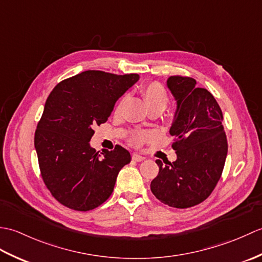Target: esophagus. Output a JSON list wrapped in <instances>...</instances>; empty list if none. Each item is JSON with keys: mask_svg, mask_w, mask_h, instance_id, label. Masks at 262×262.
Segmentation results:
<instances>
[{"mask_svg": "<svg viewBox=\"0 0 262 262\" xmlns=\"http://www.w3.org/2000/svg\"><path fill=\"white\" fill-rule=\"evenodd\" d=\"M132 159L134 160V161H136V162H142V161L145 160V158L141 157V155H138V154H136V153H134V154L132 155Z\"/></svg>", "mask_w": 262, "mask_h": 262, "instance_id": "1", "label": "esophagus"}]
</instances>
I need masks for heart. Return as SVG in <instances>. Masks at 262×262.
Listing matches in <instances>:
<instances>
[{"label":"heart","instance_id":"obj_1","mask_svg":"<svg viewBox=\"0 0 262 262\" xmlns=\"http://www.w3.org/2000/svg\"><path fill=\"white\" fill-rule=\"evenodd\" d=\"M141 94L148 109L152 107H160L164 109L166 103H168V91H166V89L161 84V83L157 81L148 82L145 83V84H143L141 88ZM121 103L122 100H120L118 104L116 105V113H118L120 110ZM151 133L145 130H135L132 133L129 137H128V143L135 147H140L144 143L151 140Z\"/></svg>","mask_w":262,"mask_h":262}]
</instances>
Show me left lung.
Masks as SVG:
<instances>
[{
	"instance_id": "1",
	"label": "left lung",
	"mask_w": 262,
	"mask_h": 262,
	"mask_svg": "<svg viewBox=\"0 0 262 262\" xmlns=\"http://www.w3.org/2000/svg\"><path fill=\"white\" fill-rule=\"evenodd\" d=\"M168 88L178 102L170 128L177 160L155 161L160 170L151 190L170 207L189 208L207 199L221 179L227 155L223 114L213 94L197 88L192 77L170 76Z\"/></svg>"
}]
</instances>
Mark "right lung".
<instances>
[{
	"instance_id": "add662e5",
	"label": "right lung",
	"mask_w": 262,
	"mask_h": 262,
	"mask_svg": "<svg viewBox=\"0 0 262 262\" xmlns=\"http://www.w3.org/2000/svg\"><path fill=\"white\" fill-rule=\"evenodd\" d=\"M140 79L85 71L69 77L49 94L35 133L42 181L65 207L86 211L103 204L114 191L119 171L130 162L120 145L97 152L89 142L94 127L104 124L116 101Z\"/></svg>"
}]
</instances>
